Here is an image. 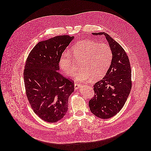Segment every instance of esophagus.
Returning a JSON list of instances; mask_svg holds the SVG:
<instances>
[{
	"mask_svg": "<svg viewBox=\"0 0 151 151\" xmlns=\"http://www.w3.org/2000/svg\"><path fill=\"white\" fill-rule=\"evenodd\" d=\"M81 87V84H74V88H75V89H79Z\"/></svg>",
	"mask_w": 151,
	"mask_h": 151,
	"instance_id": "1",
	"label": "esophagus"
}]
</instances>
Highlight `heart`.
I'll return each instance as SVG.
<instances>
[{"label":"heart","mask_w":151,"mask_h":151,"mask_svg":"<svg viewBox=\"0 0 151 151\" xmlns=\"http://www.w3.org/2000/svg\"><path fill=\"white\" fill-rule=\"evenodd\" d=\"M76 61L82 60L81 67L75 76L77 81H86L91 78L97 80L103 78L108 71L112 59L110 47L104 43H98L92 40H84L76 43L71 50ZM73 59L67 53L62 55L59 65L69 76L74 75L76 65Z\"/></svg>","instance_id":"b5f03b06"}]
</instances>
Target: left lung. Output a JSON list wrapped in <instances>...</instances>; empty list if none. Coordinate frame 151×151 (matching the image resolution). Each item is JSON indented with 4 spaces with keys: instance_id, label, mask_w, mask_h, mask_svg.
<instances>
[{
    "instance_id": "1",
    "label": "left lung",
    "mask_w": 151,
    "mask_h": 151,
    "mask_svg": "<svg viewBox=\"0 0 151 151\" xmlns=\"http://www.w3.org/2000/svg\"><path fill=\"white\" fill-rule=\"evenodd\" d=\"M92 34L105 37L112 52V59L105 77L93 85L95 95L89 101V107L96 117L110 119L120 111L129 95L132 85L130 63L123 48L108 34Z\"/></svg>"
}]
</instances>
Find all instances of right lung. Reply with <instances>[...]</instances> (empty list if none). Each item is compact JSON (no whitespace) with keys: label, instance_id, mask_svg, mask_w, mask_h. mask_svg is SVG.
I'll return each instance as SVG.
<instances>
[{"label":"right lung","instance_id":"add662e5","mask_svg":"<svg viewBox=\"0 0 151 151\" xmlns=\"http://www.w3.org/2000/svg\"><path fill=\"white\" fill-rule=\"evenodd\" d=\"M74 38L57 36L37 43L29 53L24 71L26 95L31 106L48 123L61 120L68 110V100L74 89V81L59 70V60Z\"/></svg>","mask_w":151,"mask_h":151}]
</instances>
